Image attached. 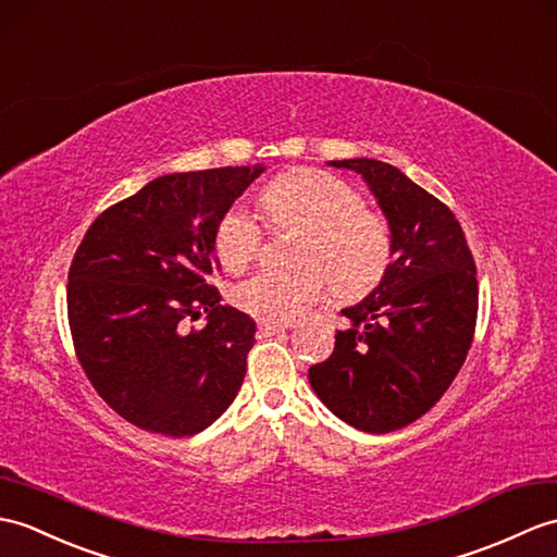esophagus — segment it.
<instances>
[{
    "mask_svg": "<svg viewBox=\"0 0 557 557\" xmlns=\"http://www.w3.org/2000/svg\"><path fill=\"white\" fill-rule=\"evenodd\" d=\"M287 325H277V322H258V334L261 337H273V334H282Z\"/></svg>",
    "mask_w": 557,
    "mask_h": 557,
    "instance_id": "1",
    "label": "esophagus"
}]
</instances>
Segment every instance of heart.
Returning <instances> with one entry per match:
<instances>
[{"mask_svg": "<svg viewBox=\"0 0 557 557\" xmlns=\"http://www.w3.org/2000/svg\"><path fill=\"white\" fill-rule=\"evenodd\" d=\"M258 203L275 227L304 230L299 270H258L232 287V301L263 322H292L332 289L346 299L370 292L392 256V232L366 209V197L322 171H296L265 185ZM263 225L247 206H232L215 230V253L225 270L247 268L261 251Z\"/></svg>", "mask_w": 557, "mask_h": 557, "instance_id": "1", "label": "heart"}]
</instances>
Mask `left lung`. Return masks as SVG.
<instances>
[{
	"label": "left lung",
	"instance_id": "left-lung-1",
	"mask_svg": "<svg viewBox=\"0 0 557 557\" xmlns=\"http://www.w3.org/2000/svg\"><path fill=\"white\" fill-rule=\"evenodd\" d=\"M366 180L389 223L392 263L334 351L308 382L334 416L360 432L386 434L422 418L456 380L476 322V268L446 203L398 168L374 159L330 161Z\"/></svg>",
	"mask_w": 557,
	"mask_h": 557
}]
</instances>
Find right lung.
<instances>
[{
    "instance_id": "obj_1",
    "label": "right lung",
    "mask_w": 557,
    "mask_h": 557,
    "mask_svg": "<svg viewBox=\"0 0 557 557\" xmlns=\"http://www.w3.org/2000/svg\"><path fill=\"white\" fill-rule=\"evenodd\" d=\"M265 168L151 180L103 211L69 270V322L97 394L139 430L191 436L235 400L256 322L220 304L215 230ZM209 312L201 331L182 322Z\"/></svg>"
}]
</instances>
